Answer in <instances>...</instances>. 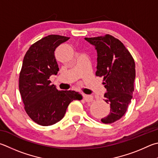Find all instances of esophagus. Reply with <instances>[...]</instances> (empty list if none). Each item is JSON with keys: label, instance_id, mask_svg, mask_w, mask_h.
Masks as SVG:
<instances>
[{"label": "esophagus", "instance_id": "1", "mask_svg": "<svg viewBox=\"0 0 158 158\" xmlns=\"http://www.w3.org/2000/svg\"><path fill=\"white\" fill-rule=\"evenodd\" d=\"M84 99L86 102H93V97L92 95H87V94H84Z\"/></svg>", "mask_w": 158, "mask_h": 158}]
</instances>
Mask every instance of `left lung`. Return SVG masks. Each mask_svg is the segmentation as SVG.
<instances>
[{"mask_svg":"<svg viewBox=\"0 0 158 158\" xmlns=\"http://www.w3.org/2000/svg\"><path fill=\"white\" fill-rule=\"evenodd\" d=\"M97 52L96 76L103 77L107 92L104 101L110 113L101 121L111 124L124 115L133 98L135 64L133 56L119 39L110 34L85 38Z\"/></svg>","mask_w":158,"mask_h":158,"instance_id":"left-lung-1","label":"left lung"}]
</instances>
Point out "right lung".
I'll use <instances>...</instances> for the list:
<instances>
[{"instance_id": "1", "label": "right lung", "mask_w": 158, "mask_h": 158, "mask_svg": "<svg viewBox=\"0 0 158 158\" xmlns=\"http://www.w3.org/2000/svg\"><path fill=\"white\" fill-rule=\"evenodd\" d=\"M69 39L54 34L47 36L31 45L24 56L19 74V91L26 113L41 126L59 122L70 103L82 99L75 91L58 90L49 80L59 70L54 51Z\"/></svg>"}]
</instances>
